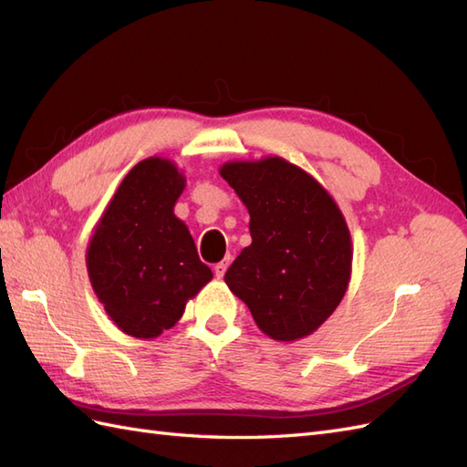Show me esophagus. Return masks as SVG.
<instances>
[{
    "instance_id": "esophagus-1",
    "label": "esophagus",
    "mask_w": 467,
    "mask_h": 467,
    "mask_svg": "<svg viewBox=\"0 0 467 467\" xmlns=\"http://www.w3.org/2000/svg\"><path fill=\"white\" fill-rule=\"evenodd\" d=\"M230 263H232V255H225V259H223V261L216 263V267H213V273H216L218 279H222V276L225 275V271H228Z\"/></svg>"
}]
</instances>
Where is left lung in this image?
I'll return each mask as SVG.
<instances>
[{"mask_svg": "<svg viewBox=\"0 0 467 467\" xmlns=\"http://www.w3.org/2000/svg\"><path fill=\"white\" fill-rule=\"evenodd\" d=\"M249 212L247 245L223 281L263 334L306 337L332 317L351 279V235L330 192L281 157L220 167Z\"/></svg>", "mask_w": 467, "mask_h": 467, "instance_id": "left-lung-1", "label": "left lung"}]
</instances>
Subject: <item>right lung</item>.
<instances>
[{"label":"right lung","instance_id":"add662e5","mask_svg":"<svg viewBox=\"0 0 467 467\" xmlns=\"http://www.w3.org/2000/svg\"><path fill=\"white\" fill-rule=\"evenodd\" d=\"M184 186L186 176L171 159L140 161L119 182L88 244L94 293L128 336L159 337L212 281L186 223L174 216Z\"/></svg>","mask_w":467,"mask_h":467}]
</instances>
